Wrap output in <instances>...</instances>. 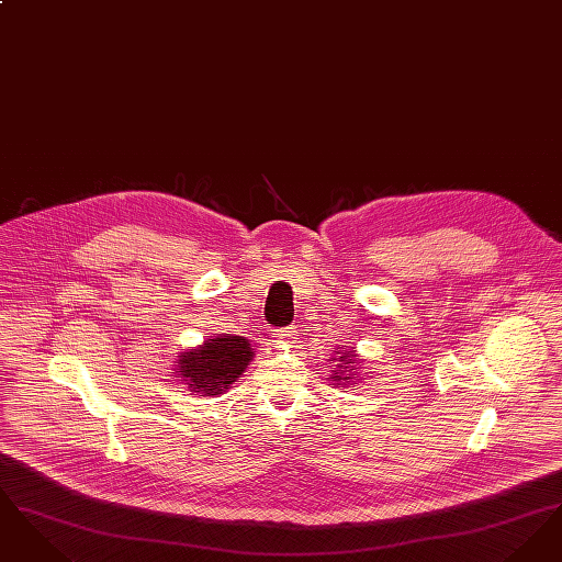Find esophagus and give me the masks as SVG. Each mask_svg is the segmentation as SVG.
<instances>
[{"mask_svg":"<svg viewBox=\"0 0 562 562\" xmlns=\"http://www.w3.org/2000/svg\"><path fill=\"white\" fill-rule=\"evenodd\" d=\"M294 330L293 326H284V328H276L273 330V339L278 341V344H289L291 339L294 337Z\"/></svg>","mask_w":562,"mask_h":562,"instance_id":"obj_1","label":"esophagus"}]
</instances>
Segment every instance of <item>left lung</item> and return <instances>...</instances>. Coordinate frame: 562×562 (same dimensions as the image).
Wrapping results in <instances>:
<instances>
[{"mask_svg": "<svg viewBox=\"0 0 562 562\" xmlns=\"http://www.w3.org/2000/svg\"><path fill=\"white\" fill-rule=\"evenodd\" d=\"M335 360H337V364H335V367H337V369H346V371L330 374V379H333V381H341V379H344V381H348V376H344V374H348V371H353V369H351V364H353V362H351V356L346 353V351H339V358H335ZM344 363L347 364L346 368L342 367ZM349 379H351V376H349ZM337 385H341V383H337Z\"/></svg>", "mask_w": 562, "mask_h": 562, "instance_id": "left-lung-1", "label": "left lung"}]
</instances>
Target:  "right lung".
Wrapping results in <instances>:
<instances>
[{"instance_id": "obj_1", "label": "right lung", "mask_w": 562, "mask_h": 562, "mask_svg": "<svg viewBox=\"0 0 562 562\" xmlns=\"http://www.w3.org/2000/svg\"><path fill=\"white\" fill-rule=\"evenodd\" d=\"M252 360V349L244 337L221 335L209 339L200 349L186 351L179 360V371L193 392L218 396L244 373Z\"/></svg>"}]
</instances>
